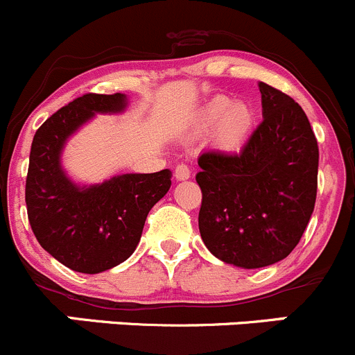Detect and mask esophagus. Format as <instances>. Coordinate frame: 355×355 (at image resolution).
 <instances>
[{"label":"esophagus","instance_id":"obj_1","mask_svg":"<svg viewBox=\"0 0 355 355\" xmlns=\"http://www.w3.org/2000/svg\"><path fill=\"white\" fill-rule=\"evenodd\" d=\"M175 178H177L178 182H184L191 178V170H189L187 164H178V166L175 168Z\"/></svg>","mask_w":355,"mask_h":355}]
</instances>
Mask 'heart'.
I'll return each mask as SVG.
<instances>
[{
  "instance_id": "obj_1",
  "label": "heart",
  "mask_w": 355,
  "mask_h": 355,
  "mask_svg": "<svg viewBox=\"0 0 355 355\" xmlns=\"http://www.w3.org/2000/svg\"><path fill=\"white\" fill-rule=\"evenodd\" d=\"M256 125V111L249 103L232 101L216 96L196 111L189 123L192 137H204L213 132V141L221 151L235 153L245 146Z\"/></svg>"
}]
</instances>
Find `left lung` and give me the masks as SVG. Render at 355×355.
Here are the masks:
<instances>
[{
    "label": "left lung",
    "instance_id": "left-lung-1",
    "mask_svg": "<svg viewBox=\"0 0 355 355\" xmlns=\"http://www.w3.org/2000/svg\"><path fill=\"white\" fill-rule=\"evenodd\" d=\"M263 121L239 155L207 151L196 175L199 232L214 257L244 270L285 259L316 202L318 141L304 110L259 82Z\"/></svg>",
    "mask_w": 355,
    "mask_h": 355
}]
</instances>
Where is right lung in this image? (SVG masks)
Instances as JSON below:
<instances>
[{"label": "right lung", "instance_id": "1", "mask_svg": "<svg viewBox=\"0 0 355 355\" xmlns=\"http://www.w3.org/2000/svg\"><path fill=\"white\" fill-rule=\"evenodd\" d=\"M128 98L84 94L37 128L32 141L25 202L42 249L78 273L96 275L127 261L141 241L149 211L171 185V171L114 175L77 184L62 164L68 139L96 114L123 113Z\"/></svg>", "mask_w": 355, "mask_h": 355}]
</instances>
